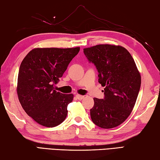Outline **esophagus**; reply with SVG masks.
<instances>
[{
  "mask_svg": "<svg viewBox=\"0 0 160 160\" xmlns=\"http://www.w3.org/2000/svg\"><path fill=\"white\" fill-rule=\"evenodd\" d=\"M76 98L78 99H79V100H81V99H82L84 97H85V96H83V95H80V94H76Z\"/></svg>",
  "mask_w": 160,
  "mask_h": 160,
  "instance_id": "34e87169",
  "label": "esophagus"
}]
</instances>
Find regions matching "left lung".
<instances>
[{"label": "left lung", "instance_id": "8db88e82", "mask_svg": "<svg viewBox=\"0 0 160 160\" xmlns=\"http://www.w3.org/2000/svg\"><path fill=\"white\" fill-rule=\"evenodd\" d=\"M84 54L99 72L104 97L94 98L92 122L102 128L120 125L131 114L138 95L141 77L128 51L120 46L100 44L84 48Z\"/></svg>", "mask_w": 160, "mask_h": 160}]
</instances>
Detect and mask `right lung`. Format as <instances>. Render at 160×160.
<instances>
[{
    "instance_id": "add662e5",
    "label": "right lung",
    "mask_w": 160,
    "mask_h": 160,
    "mask_svg": "<svg viewBox=\"0 0 160 160\" xmlns=\"http://www.w3.org/2000/svg\"><path fill=\"white\" fill-rule=\"evenodd\" d=\"M79 51V47L34 48L22 61L18 78L19 101L40 125L52 128L66 119L73 94L56 92L53 86Z\"/></svg>"
}]
</instances>
